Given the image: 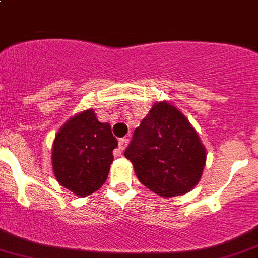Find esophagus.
Listing matches in <instances>:
<instances>
[{
	"label": "esophagus",
	"mask_w": 258,
	"mask_h": 258,
	"mask_svg": "<svg viewBox=\"0 0 258 258\" xmlns=\"http://www.w3.org/2000/svg\"><path fill=\"white\" fill-rule=\"evenodd\" d=\"M127 143H129V138L119 139V150H120V152H122V151L125 150V147H126Z\"/></svg>",
	"instance_id": "1"
}]
</instances>
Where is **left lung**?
<instances>
[{
    "label": "left lung",
    "mask_w": 258,
    "mask_h": 258,
    "mask_svg": "<svg viewBox=\"0 0 258 258\" xmlns=\"http://www.w3.org/2000/svg\"><path fill=\"white\" fill-rule=\"evenodd\" d=\"M124 155L139 181L165 198L195 188L206 164V150L195 127L166 101L152 106Z\"/></svg>",
    "instance_id": "left-lung-1"
}]
</instances>
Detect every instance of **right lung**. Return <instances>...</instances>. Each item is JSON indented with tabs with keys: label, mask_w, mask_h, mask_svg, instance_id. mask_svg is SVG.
Masks as SVG:
<instances>
[{
	"label": "right lung",
	"mask_w": 258,
	"mask_h": 258,
	"mask_svg": "<svg viewBox=\"0 0 258 258\" xmlns=\"http://www.w3.org/2000/svg\"><path fill=\"white\" fill-rule=\"evenodd\" d=\"M117 139L107 122L92 108L77 113L57 132L52 147V167L58 183L79 197L100 189L113 161Z\"/></svg>",
	"instance_id": "1"
}]
</instances>
